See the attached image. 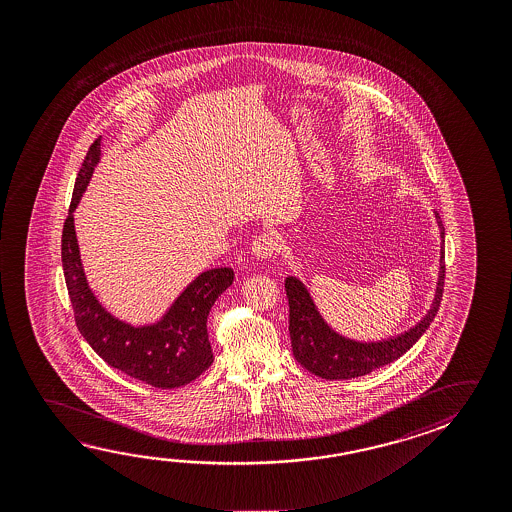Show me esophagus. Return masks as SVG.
Wrapping results in <instances>:
<instances>
[{
  "instance_id": "obj_1",
  "label": "esophagus",
  "mask_w": 512,
  "mask_h": 512,
  "mask_svg": "<svg viewBox=\"0 0 512 512\" xmlns=\"http://www.w3.org/2000/svg\"><path fill=\"white\" fill-rule=\"evenodd\" d=\"M278 250V239L273 234H262L252 243V252L257 259H271Z\"/></svg>"
}]
</instances>
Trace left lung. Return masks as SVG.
<instances>
[{"instance_id":"8db88e82","label":"left lung","mask_w":512,"mask_h":512,"mask_svg":"<svg viewBox=\"0 0 512 512\" xmlns=\"http://www.w3.org/2000/svg\"><path fill=\"white\" fill-rule=\"evenodd\" d=\"M434 216L441 234L436 293L427 314L405 332L377 341H362L344 336L321 316L307 285L303 284L300 278L293 275L285 278V293L289 300L291 346L294 359L300 362L303 368L309 369L316 377L327 380L362 377L400 359L403 353L418 343L419 337L427 332L430 323L436 318L443 296L444 227L439 214L434 212Z\"/></svg>"}]
</instances>
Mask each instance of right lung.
Wrapping results in <instances>:
<instances>
[{"instance_id":"right-lung-1","label":"right lung","mask_w":512,"mask_h":512,"mask_svg":"<svg viewBox=\"0 0 512 512\" xmlns=\"http://www.w3.org/2000/svg\"><path fill=\"white\" fill-rule=\"evenodd\" d=\"M101 137L85 155L62 232V268L76 327L94 352L128 377L162 389L182 387L200 377L214 357L207 318L219 296L234 282V269L212 268L191 280L160 318L132 325L114 316L94 294L80 257L75 210L101 160Z\"/></svg>"}]
</instances>
